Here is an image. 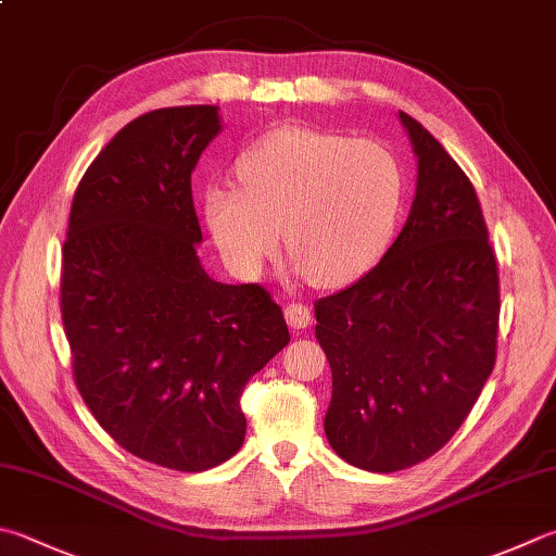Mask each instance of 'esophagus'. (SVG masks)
I'll list each match as a JSON object with an SVG mask.
<instances>
[{"label":"esophagus","mask_w":556,"mask_h":556,"mask_svg":"<svg viewBox=\"0 0 556 556\" xmlns=\"http://www.w3.org/2000/svg\"><path fill=\"white\" fill-rule=\"evenodd\" d=\"M286 319L292 329H307L312 324V309L302 302H290L286 307Z\"/></svg>","instance_id":"esophagus-1"}]
</instances>
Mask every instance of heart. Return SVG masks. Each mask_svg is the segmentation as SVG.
Returning <instances> with one entry per match:
<instances>
[{
	"label": "heart",
	"instance_id": "b5f03b06",
	"mask_svg": "<svg viewBox=\"0 0 556 556\" xmlns=\"http://www.w3.org/2000/svg\"><path fill=\"white\" fill-rule=\"evenodd\" d=\"M237 176L242 186H207L203 211L219 254L244 278L276 256L286 227L300 274L349 286L384 256L404 213V164L372 138L282 125L249 144Z\"/></svg>",
	"mask_w": 556,
	"mask_h": 556
}]
</instances>
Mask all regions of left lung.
Segmentation results:
<instances>
[{
	"instance_id": "obj_1",
	"label": "left lung",
	"mask_w": 556,
	"mask_h": 556,
	"mask_svg": "<svg viewBox=\"0 0 556 556\" xmlns=\"http://www.w3.org/2000/svg\"><path fill=\"white\" fill-rule=\"evenodd\" d=\"M418 160L406 223L380 264L314 302L331 365L324 433L345 463L400 472L435 455L494 370L498 268L472 181L412 115Z\"/></svg>"
}]
</instances>
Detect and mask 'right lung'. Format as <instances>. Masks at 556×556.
I'll use <instances>...</instances> for the list:
<instances>
[{"label": "right lung", "mask_w": 556, "mask_h": 556, "mask_svg": "<svg viewBox=\"0 0 556 556\" xmlns=\"http://www.w3.org/2000/svg\"><path fill=\"white\" fill-rule=\"evenodd\" d=\"M219 130L217 106L130 121L81 176L62 247L81 400L123 450L176 472L242 447L244 387L290 341L268 290L217 282L198 258L191 172Z\"/></svg>", "instance_id": "1"}]
</instances>
